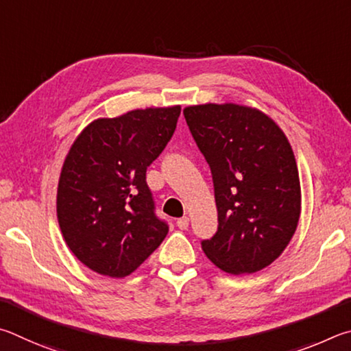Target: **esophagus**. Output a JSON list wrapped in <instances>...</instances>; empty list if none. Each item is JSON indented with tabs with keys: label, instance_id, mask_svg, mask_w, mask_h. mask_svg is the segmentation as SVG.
Here are the masks:
<instances>
[{
	"label": "esophagus",
	"instance_id": "1",
	"mask_svg": "<svg viewBox=\"0 0 351 351\" xmlns=\"http://www.w3.org/2000/svg\"><path fill=\"white\" fill-rule=\"evenodd\" d=\"M177 226H179L180 230H188V226H189V219H188V217H180V219H177Z\"/></svg>",
	"mask_w": 351,
	"mask_h": 351
}]
</instances>
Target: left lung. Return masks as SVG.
Instances as JSON below:
<instances>
[{
	"label": "left lung",
	"mask_w": 351,
	"mask_h": 351,
	"mask_svg": "<svg viewBox=\"0 0 351 351\" xmlns=\"http://www.w3.org/2000/svg\"><path fill=\"white\" fill-rule=\"evenodd\" d=\"M183 115L210 165L217 206V231L202 248L226 273L261 271L298 228L300 183L291 146L253 108L208 103L185 108Z\"/></svg>",
	"instance_id": "1"
}]
</instances>
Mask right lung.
Segmentation results:
<instances>
[{
	"label": "right lung",
	"instance_id": "1",
	"mask_svg": "<svg viewBox=\"0 0 351 351\" xmlns=\"http://www.w3.org/2000/svg\"><path fill=\"white\" fill-rule=\"evenodd\" d=\"M180 106L147 108L92 121L61 169L58 223L67 247L98 274L125 278L163 242L146 169L176 131Z\"/></svg>",
	"mask_w": 351,
	"mask_h": 351
}]
</instances>
